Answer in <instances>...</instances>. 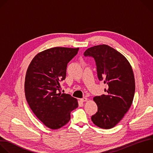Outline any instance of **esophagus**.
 <instances>
[{
    "label": "esophagus",
    "mask_w": 153,
    "mask_h": 153,
    "mask_svg": "<svg viewBox=\"0 0 153 153\" xmlns=\"http://www.w3.org/2000/svg\"><path fill=\"white\" fill-rule=\"evenodd\" d=\"M87 100H88V99H87L86 97H83V98L80 99V101H81L82 102H86V101H87Z\"/></svg>",
    "instance_id": "obj_1"
}]
</instances>
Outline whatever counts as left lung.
I'll use <instances>...</instances> for the list:
<instances>
[{"label":"left lung","mask_w":153,"mask_h":153,"mask_svg":"<svg viewBox=\"0 0 153 153\" xmlns=\"http://www.w3.org/2000/svg\"><path fill=\"white\" fill-rule=\"evenodd\" d=\"M84 56L94 57L98 78L103 79L108 87L105 94L93 98L98 110L91 120L99 128L111 129L122 120L133 103L135 79L132 67L123 54L105 44L88 48Z\"/></svg>","instance_id":"obj_1"}]
</instances>
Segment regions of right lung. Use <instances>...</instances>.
<instances>
[{"mask_svg":"<svg viewBox=\"0 0 153 153\" xmlns=\"http://www.w3.org/2000/svg\"><path fill=\"white\" fill-rule=\"evenodd\" d=\"M79 48L54 47L35 56L27 69L25 94L36 116L48 128L59 129L70 120V112L78 107L77 99L62 94L60 81L66 77L67 63Z\"/></svg>","mask_w":153,"mask_h":153,"instance_id":"1","label":"right lung"}]
</instances>
